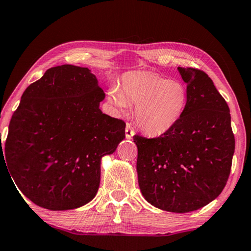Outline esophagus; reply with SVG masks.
Listing matches in <instances>:
<instances>
[{"label":"esophagus","mask_w":251,"mask_h":251,"mask_svg":"<svg viewBox=\"0 0 251 251\" xmlns=\"http://www.w3.org/2000/svg\"><path fill=\"white\" fill-rule=\"evenodd\" d=\"M125 135H126V138H127V140H130V138H133V136L135 135V132H134L133 126L130 125L129 123H127V124H126Z\"/></svg>","instance_id":"obj_1"}]
</instances>
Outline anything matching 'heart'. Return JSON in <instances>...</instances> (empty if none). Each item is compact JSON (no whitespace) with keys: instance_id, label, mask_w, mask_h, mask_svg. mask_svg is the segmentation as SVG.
Masks as SVG:
<instances>
[{"instance_id":"b5f03b06","label":"heart","mask_w":251,"mask_h":251,"mask_svg":"<svg viewBox=\"0 0 251 251\" xmlns=\"http://www.w3.org/2000/svg\"><path fill=\"white\" fill-rule=\"evenodd\" d=\"M109 99L118 109L135 107V122L150 136H162L181 121L188 104V89L176 79L152 73L125 75L121 89L110 91Z\"/></svg>"}]
</instances>
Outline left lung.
Here are the masks:
<instances>
[{"label": "left lung", "instance_id": "1", "mask_svg": "<svg viewBox=\"0 0 251 251\" xmlns=\"http://www.w3.org/2000/svg\"><path fill=\"white\" fill-rule=\"evenodd\" d=\"M188 89L184 115L156 138L135 135L138 185L145 200L164 211L203 208L226 186L234 153L230 109L203 71L178 67Z\"/></svg>", "mask_w": 251, "mask_h": 251}]
</instances>
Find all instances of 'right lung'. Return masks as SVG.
I'll use <instances>...</instances> for the list:
<instances>
[{
	"instance_id": "1",
	"label": "right lung",
	"mask_w": 251,
	"mask_h": 251,
	"mask_svg": "<svg viewBox=\"0 0 251 251\" xmlns=\"http://www.w3.org/2000/svg\"><path fill=\"white\" fill-rule=\"evenodd\" d=\"M104 99L91 70L71 65L48 69L25 90L0 157L33 203L61 211L96 196L101 158L125 138V123L99 108Z\"/></svg>"
}]
</instances>
